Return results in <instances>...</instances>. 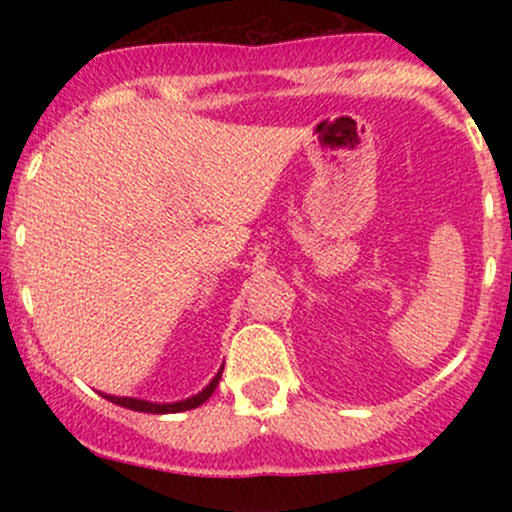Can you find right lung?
<instances>
[{"instance_id":"obj_1","label":"right lung","mask_w":512,"mask_h":512,"mask_svg":"<svg viewBox=\"0 0 512 512\" xmlns=\"http://www.w3.org/2000/svg\"><path fill=\"white\" fill-rule=\"evenodd\" d=\"M223 370V368H221ZM221 370L211 383L204 387L202 392L195 397L185 399V402H173V404H154V402H144V399H134V397H113V395H103L105 399H110L113 404H120V407L134 409V411H144V414H178V411H187V409H195L199 404H204L211 397V392L216 390L221 380Z\"/></svg>"}]
</instances>
